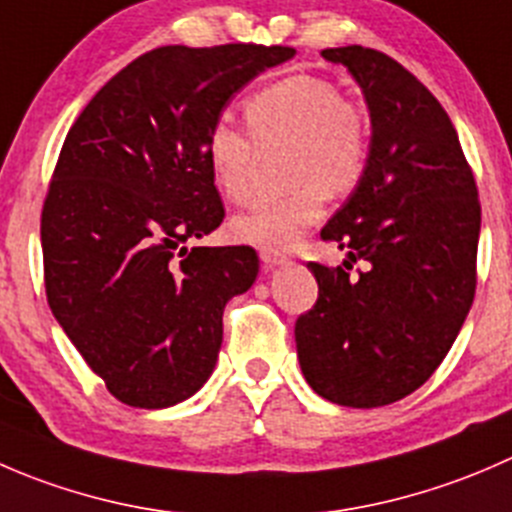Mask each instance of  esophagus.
I'll return each mask as SVG.
<instances>
[{
  "instance_id": "obj_1",
  "label": "esophagus",
  "mask_w": 512,
  "mask_h": 512,
  "mask_svg": "<svg viewBox=\"0 0 512 512\" xmlns=\"http://www.w3.org/2000/svg\"><path fill=\"white\" fill-rule=\"evenodd\" d=\"M261 261L266 268H276V266H283L286 263V258L281 254H276V251H261Z\"/></svg>"
}]
</instances>
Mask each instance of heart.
Wrapping results in <instances>:
<instances>
[{
  "mask_svg": "<svg viewBox=\"0 0 512 512\" xmlns=\"http://www.w3.org/2000/svg\"><path fill=\"white\" fill-rule=\"evenodd\" d=\"M249 136L221 119L206 134L204 154L216 189L234 204L254 194L258 154L288 149L286 179L296 184L278 199L256 204L231 221V236L263 251L296 244L326 211V194L343 196L361 184L371 136L358 109L326 79L291 77L266 86L244 106Z\"/></svg>",
  "mask_w": 512,
  "mask_h": 512,
  "instance_id": "obj_1",
  "label": "heart"
}]
</instances>
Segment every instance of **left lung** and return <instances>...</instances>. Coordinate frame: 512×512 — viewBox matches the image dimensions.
Masks as SVG:
<instances>
[{
  "instance_id": "8db88e82",
  "label": "left lung",
  "mask_w": 512,
  "mask_h": 512,
  "mask_svg": "<svg viewBox=\"0 0 512 512\" xmlns=\"http://www.w3.org/2000/svg\"><path fill=\"white\" fill-rule=\"evenodd\" d=\"M323 59L361 86L371 156L321 229L346 261L308 263L318 301L298 316L296 351L318 396L378 408L433 376L473 306L478 189L455 126L408 69L366 47L326 49ZM356 260L367 271L351 277Z\"/></svg>"
}]
</instances>
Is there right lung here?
Listing matches in <instances>:
<instances>
[{
	"label": "right lung",
	"mask_w": 512,
	"mask_h": 512,
	"mask_svg": "<svg viewBox=\"0 0 512 512\" xmlns=\"http://www.w3.org/2000/svg\"><path fill=\"white\" fill-rule=\"evenodd\" d=\"M288 47H159L69 129L42 211L54 318L116 401L169 408L214 373L224 308L254 286L249 246H194L224 221L204 144L231 96Z\"/></svg>",
	"instance_id": "1"
}]
</instances>
